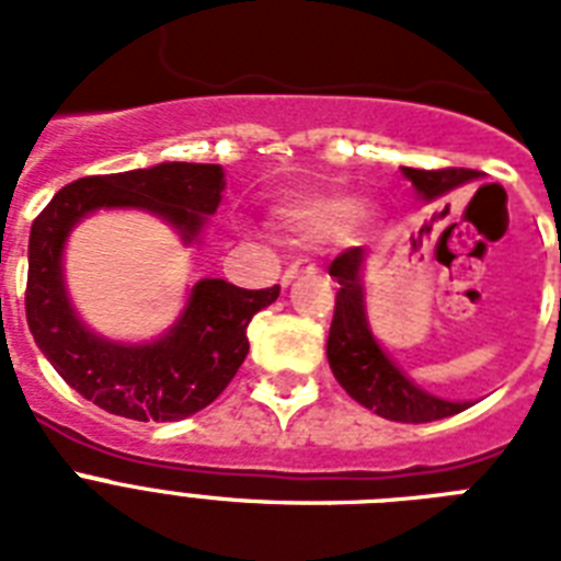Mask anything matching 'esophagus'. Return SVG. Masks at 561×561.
I'll return each mask as SVG.
<instances>
[{
	"label": "esophagus",
	"mask_w": 561,
	"mask_h": 561,
	"mask_svg": "<svg viewBox=\"0 0 561 561\" xmlns=\"http://www.w3.org/2000/svg\"><path fill=\"white\" fill-rule=\"evenodd\" d=\"M317 264L311 262V259H297V262H290L288 267H285V273H282V285H290V282L297 279L299 273H314Z\"/></svg>",
	"instance_id": "obj_1"
}]
</instances>
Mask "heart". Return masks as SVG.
<instances>
[{"mask_svg":"<svg viewBox=\"0 0 561 561\" xmlns=\"http://www.w3.org/2000/svg\"><path fill=\"white\" fill-rule=\"evenodd\" d=\"M282 218L308 238H323L337 227L346 238H358L367 227V215L352 211V203L346 197H311V201L288 203L282 209Z\"/></svg>","mask_w":561,"mask_h":561,"instance_id":"1","label":"heart"}]
</instances>
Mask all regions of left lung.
<instances>
[{"label":"left lung","instance_id":"8db88e82","mask_svg":"<svg viewBox=\"0 0 561 561\" xmlns=\"http://www.w3.org/2000/svg\"><path fill=\"white\" fill-rule=\"evenodd\" d=\"M401 174L425 201H436L445 192L474 180L471 169H401ZM360 267H364L360 247L343 250L329 267V276H334L341 288L334 297V317L325 352L343 390L364 408L392 422H434V419L454 416L469 408V401H445L419 390L416 383L383 355L364 314Z\"/></svg>","mask_w":561,"mask_h":561}]
</instances>
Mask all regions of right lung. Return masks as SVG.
I'll return each mask as SVG.
<instances>
[{
	"mask_svg": "<svg viewBox=\"0 0 561 561\" xmlns=\"http://www.w3.org/2000/svg\"><path fill=\"white\" fill-rule=\"evenodd\" d=\"M220 188V165L162 162L75 180L34 218L25 320L60 378L101 410L136 422H178L211 404L244 364L247 325L255 311L276 302L279 285L247 290L224 279H201L165 337L142 346L110 343L83 329L66 297L60 262L69 229L101 206H136L171 220L192 241L206 215L218 209Z\"/></svg>",
	"mask_w": 561,
	"mask_h": 561,
	"instance_id": "1",
	"label": "right lung"
}]
</instances>
